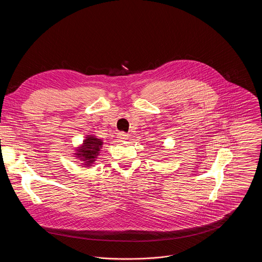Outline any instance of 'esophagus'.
Returning a JSON list of instances; mask_svg holds the SVG:
<instances>
[{"instance_id":"1","label":"esophagus","mask_w":262,"mask_h":262,"mask_svg":"<svg viewBox=\"0 0 262 262\" xmlns=\"http://www.w3.org/2000/svg\"><path fill=\"white\" fill-rule=\"evenodd\" d=\"M118 136H119V138H120V139H126V138H127V135H126L125 133H123V132L119 133V134H118Z\"/></svg>"}]
</instances>
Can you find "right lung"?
<instances>
[{
    "label": "right lung",
    "mask_w": 262,
    "mask_h": 262,
    "mask_svg": "<svg viewBox=\"0 0 262 262\" xmlns=\"http://www.w3.org/2000/svg\"><path fill=\"white\" fill-rule=\"evenodd\" d=\"M101 145H102L101 139L89 136L84 140V143L81 146V149L78 150V153L76 155L80 159L85 161L88 165H89L90 163L93 162L94 159L96 158V156H97V154L99 152Z\"/></svg>",
    "instance_id": "1"
}]
</instances>
